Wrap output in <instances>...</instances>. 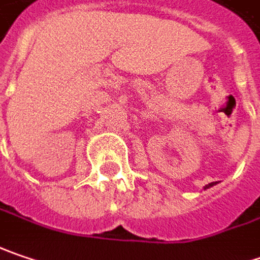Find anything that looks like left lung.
Segmentation results:
<instances>
[{
  "mask_svg": "<svg viewBox=\"0 0 260 260\" xmlns=\"http://www.w3.org/2000/svg\"><path fill=\"white\" fill-rule=\"evenodd\" d=\"M214 184H216V183H209V184H208V186H206V187H205V188H209V187H212V186H214Z\"/></svg>",
  "mask_w": 260,
  "mask_h": 260,
  "instance_id": "1",
  "label": "left lung"
}]
</instances>
